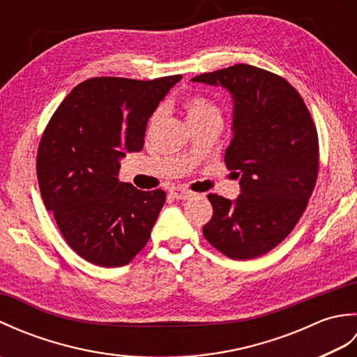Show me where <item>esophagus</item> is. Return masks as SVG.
Instances as JSON below:
<instances>
[{"label": "esophagus", "mask_w": 357, "mask_h": 357, "mask_svg": "<svg viewBox=\"0 0 357 357\" xmlns=\"http://www.w3.org/2000/svg\"><path fill=\"white\" fill-rule=\"evenodd\" d=\"M170 195L173 196L174 199H188V198H190V196H193V193L190 190H187V188H183V187L172 188Z\"/></svg>", "instance_id": "obj_1"}]
</instances>
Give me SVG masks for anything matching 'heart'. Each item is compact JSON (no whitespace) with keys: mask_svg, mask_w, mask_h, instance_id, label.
Listing matches in <instances>:
<instances>
[{"mask_svg":"<svg viewBox=\"0 0 357 357\" xmlns=\"http://www.w3.org/2000/svg\"><path fill=\"white\" fill-rule=\"evenodd\" d=\"M184 107H185L188 123H196V121H202L208 118H221V112H219L216 105L211 102L208 98L201 96V95H192L185 98ZM156 118H158V113H155L151 121H155Z\"/></svg>","mask_w":357,"mask_h":357,"instance_id":"obj_1","label":"heart"}]
</instances>
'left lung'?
<instances>
[{
	"instance_id": "left-lung-1",
	"label": "left lung",
	"mask_w": 357,
	"mask_h": 357,
	"mask_svg": "<svg viewBox=\"0 0 357 357\" xmlns=\"http://www.w3.org/2000/svg\"><path fill=\"white\" fill-rule=\"evenodd\" d=\"M192 81L230 92L225 164L241 178L234 201L208 195L213 216L202 233L227 257L253 259L280 244L305 211L319 170L314 123L298 90L259 67L236 64Z\"/></svg>"
}]
</instances>
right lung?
Masks as SVG:
<instances>
[{
    "instance_id": "1",
    "label": "right lung",
    "mask_w": 357,
    "mask_h": 357,
    "mask_svg": "<svg viewBox=\"0 0 357 357\" xmlns=\"http://www.w3.org/2000/svg\"><path fill=\"white\" fill-rule=\"evenodd\" d=\"M181 78L87 79L45 127L36 155L44 206L86 261L123 267L150 239L165 192L119 183V161L142 150L149 118Z\"/></svg>"
}]
</instances>
